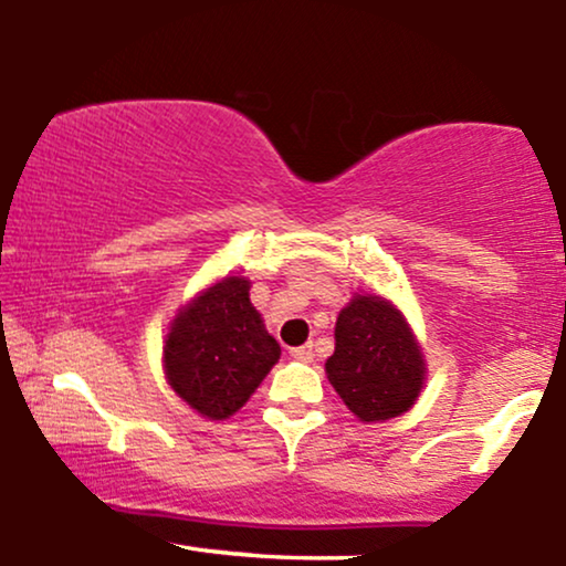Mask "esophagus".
<instances>
[{
	"mask_svg": "<svg viewBox=\"0 0 566 566\" xmlns=\"http://www.w3.org/2000/svg\"><path fill=\"white\" fill-rule=\"evenodd\" d=\"M291 356L296 358V361L310 364V361H314V348H312V346H298V348H291Z\"/></svg>",
	"mask_w": 566,
	"mask_h": 566,
	"instance_id": "34e87169",
	"label": "esophagus"
}]
</instances>
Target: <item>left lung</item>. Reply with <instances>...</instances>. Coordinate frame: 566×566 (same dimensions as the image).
Listing matches in <instances>:
<instances>
[{
    "mask_svg": "<svg viewBox=\"0 0 566 566\" xmlns=\"http://www.w3.org/2000/svg\"><path fill=\"white\" fill-rule=\"evenodd\" d=\"M329 385L361 421H385L413 406L423 385V358L390 301L354 296L337 314Z\"/></svg>",
    "mask_w": 566,
    "mask_h": 566,
    "instance_id": "obj_1",
    "label": "left lung"
}]
</instances>
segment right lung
<instances>
[{"mask_svg": "<svg viewBox=\"0 0 566 566\" xmlns=\"http://www.w3.org/2000/svg\"><path fill=\"white\" fill-rule=\"evenodd\" d=\"M277 358L281 346L249 301V281L237 275L179 312L164 348L168 385L212 421L237 413Z\"/></svg>", "mask_w": 566, "mask_h": 566, "instance_id": "right-lung-1", "label": "right lung"}]
</instances>
